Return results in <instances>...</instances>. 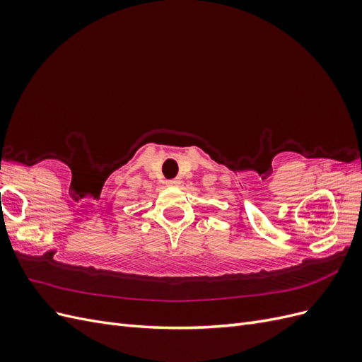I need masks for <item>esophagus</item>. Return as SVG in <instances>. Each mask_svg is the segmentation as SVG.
I'll return each instance as SVG.
<instances>
[{
	"instance_id": "obj_1",
	"label": "esophagus",
	"mask_w": 362,
	"mask_h": 362,
	"mask_svg": "<svg viewBox=\"0 0 362 362\" xmlns=\"http://www.w3.org/2000/svg\"><path fill=\"white\" fill-rule=\"evenodd\" d=\"M180 184H181V181H180V180H170V181H168V185H169V187H178Z\"/></svg>"
}]
</instances>
